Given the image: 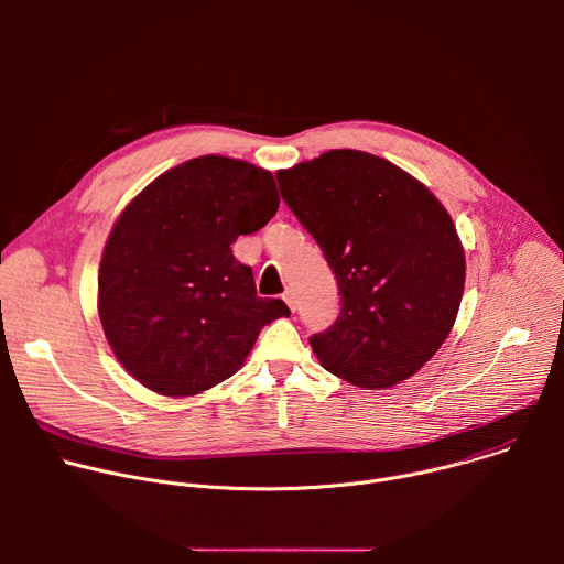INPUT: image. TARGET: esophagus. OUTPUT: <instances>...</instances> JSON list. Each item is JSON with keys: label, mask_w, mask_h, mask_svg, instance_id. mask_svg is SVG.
Listing matches in <instances>:
<instances>
[{"label": "esophagus", "mask_w": 564, "mask_h": 564, "mask_svg": "<svg viewBox=\"0 0 564 564\" xmlns=\"http://www.w3.org/2000/svg\"><path fill=\"white\" fill-rule=\"evenodd\" d=\"M283 301L288 303V307L294 312L296 310V294H294V290H285L283 292Z\"/></svg>", "instance_id": "esophagus-1"}]
</instances>
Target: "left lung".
Segmentation results:
<instances>
[{"label": "left lung", "instance_id": "left-lung-1", "mask_svg": "<svg viewBox=\"0 0 564 564\" xmlns=\"http://www.w3.org/2000/svg\"><path fill=\"white\" fill-rule=\"evenodd\" d=\"M281 196L335 272L341 312L310 337L333 375L388 388L446 341L464 292V250L442 203L388 160L335 149L276 174Z\"/></svg>", "mask_w": 564, "mask_h": 564}]
</instances>
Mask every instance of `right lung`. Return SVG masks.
<instances>
[{
	"mask_svg": "<svg viewBox=\"0 0 564 564\" xmlns=\"http://www.w3.org/2000/svg\"><path fill=\"white\" fill-rule=\"evenodd\" d=\"M279 209L274 176L200 155L155 178L120 214L100 263L98 312L118 361L167 397L231 377L263 326L290 310L257 296L231 243Z\"/></svg>",
	"mask_w": 564,
	"mask_h": 564,
	"instance_id": "obj_1",
	"label": "right lung"
}]
</instances>
